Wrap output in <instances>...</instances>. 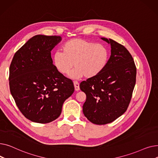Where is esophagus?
Listing matches in <instances>:
<instances>
[{"instance_id":"esophagus-1","label":"esophagus","mask_w":158,"mask_h":158,"mask_svg":"<svg viewBox=\"0 0 158 158\" xmlns=\"http://www.w3.org/2000/svg\"><path fill=\"white\" fill-rule=\"evenodd\" d=\"M73 85H74V88H75V90L76 91H79V84L77 81H73Z\"/></svg>"}]
</instances>
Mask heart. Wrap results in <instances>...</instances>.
<instances>
[{
	"label": "heart",
	"mask_w": 158,
	"mask_h": 158,
	"mask_svg": "<svg viewBox=\"0 0 158 158\" xmlns=\"http://www.w3.org/2000/svg\"><path fill=\"white\" fill-rule=\"evenodd\" d=\"M62 51L53 55V63L62 74H68L73 66L76 67L70 77L92 78L100 73L109 60V50L103 44L82 39H72L62 46Z\"/></svg>",
	"instance_id": "b5f03b06"
}]
</instances>
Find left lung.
<instances>
[{"label": "left lung", "instance_id": "1", "mask_svg": "<svg viewBox=\"0 0 158 158\" xmlns=\"http://www.w3.org/2000/svg\"><path fill=\"white\" fill-rule=\"evenodd\" d=\"M101 39L111 45L110 59L100 73L80 84L86 95L82 111L97 125L111 123L126 112L136 77L135 61L127 48L111 39Z\"/></svg>", "mask_w": 158, "mask_h": 158}]
</instances>
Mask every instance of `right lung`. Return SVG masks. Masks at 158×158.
<instances>
[{
    "instance_id": "add662e5",
    "label": "right lung",
    "mask_w": 158,
    "mask_h": 158,
    "mask_svg": "<svg viewBox=\"0 0 158 158\" xmlns=\"http://www.w3.org/2000/svg\"><path fill=\"white\" fill-rule=\"evenodd\" d=\"M57 36L32 37L16 52L10 67V88L24 117L47 123L60 117L66 99L74 92L72 80L53 64L51 51L61 41Z\"/></svg>"
}]
</instances>
